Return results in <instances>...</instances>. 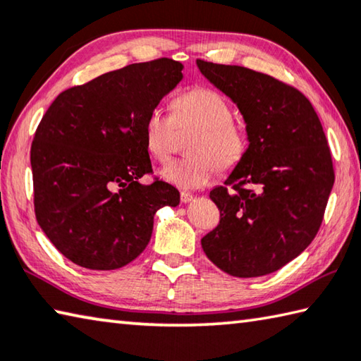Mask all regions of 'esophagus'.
Instances as JSON below:
<instances>
[{
  "mask_svg": "<svg viewBox=\"0 0 361 361\" xmlns=\"http://www.w3.org/2000/svg\"><path fill=\"white\" fill-rule=\"evenodd\" d=\"M180 199H181L183 203H188V202L194 200V195L189 194V192H181V194H180Z\"/></svg>",
  "mask_w": 361,
  "mask_h": 361,
  "instance_id": "obj_1",
  "label": "esophagus"
}]
</instances>
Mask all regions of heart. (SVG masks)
Returning a JSON list of instances; mask_svg holds the SVG:
<instances>
[{"mask_svg": "<svg viewBox=\"0 0 361 361\" xmlns=\"http://www.w3.org/2000/svg\"><path fill=\"white\" fill-rule=\"evenodd\" d=\"M172 116L153 109L143 123V137L149 154L167 161L173 152L176 128L197 129L189 145L191 158L167 162L159 176L175 188L188 191L205 186L216 169H235L247 149L246 130L232 120V107L224 96L207 87L185 91L170 104Z\"/></svg>", "mask_w": 361, "mask_h": 361, "instance_id": "1", "label": "heart"}]
</instances>
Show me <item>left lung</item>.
Instances as JSON below:
<instances>
[{"mask_svg": "<svg viewBox=\"0 0 361 361\" xmlns=\"http://www.w3.org/2000/svg\"><path fill=\"white\" fill-rule=\"evenodd\" d=\"M202 75L237 104L247 134L245 158L209 192L221 219L202 238L213 264L255 278L289 264L322 224L335 183L331 153L305 94L262 72L197 60Z\"/></svg>", "mask_w": 361, "mask_h": 361, "instance_id": "left-lung-1", "label": "left lung"}]
</instances>
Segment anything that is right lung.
I'll use <instances>...</instances> for the list:
<instances>
[{"label":"right lung","mask_w":361,"mask_h":361,"mask_svg":"<svg viewBox=\"0 0 361 361\" xmlns=\"http://www.w3.org/2000/svg\"><path fill=\"white\" fill-rule=\"evenodd\" d=\"M183 64H129L58 94L31 145L35 212L64 257L116 270L147 247L154 214L180 192L152 172L143 123L183 78Z\"/></svg>","instance_id":"obj_1"}]
</instances>
